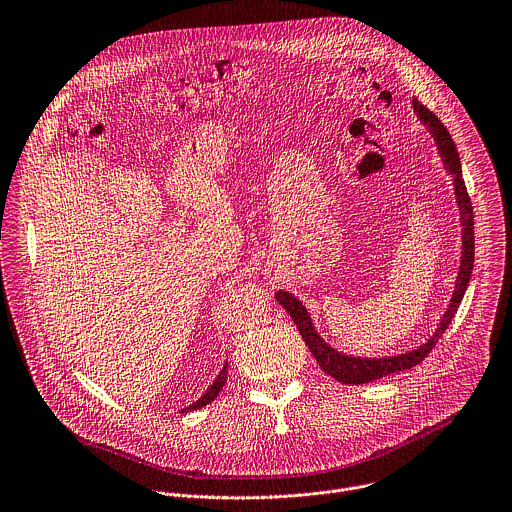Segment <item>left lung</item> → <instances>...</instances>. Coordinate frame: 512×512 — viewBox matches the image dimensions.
I'll use <instances>...</instances> for the list:
<instances>
[{"label":"left lung","instance_id":"left-lung-1","mask_svg":"<svg viewBox=\"0 0 512 512\" xmlns=\"http://www.w3.org/2000/svg\"><path fill=\"white\" fill-rule=\"evenodd\" d=\"M413 109L417 113V119L427 127V131L435 139L437 151L441 155L447 175L453 177V189H455V199H457L459 217H461V265H459L453 297H451L443 317L439 319L435 333L419 347L399 353V355H385V357L347 355V353L331 347L329 343H325V339L317 333L307 307L295 295H291L289 291L275 293L277 303L295 321L305 345L309 347L311 355L317 359L319 367L343 385L371 383L381 377H387V375H393V373H399L405 369H413L415 365H419L433 351V347L439 343L445 329L451 325V321L465 297L467 285L471 281V273H473V265H475V219H473V205H471V199H469V193H467V187L463 181V169H461V157H459L457 145H455L451 133L447 131V127L441 123V119L433 111H429L417 99H413Z\"/></svg>","mask_w":512,"mask_h":512}]
</instances>
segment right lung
<instances>
[{"instance_id":"1","label":"right lung","mask_w":512,"mask_h":512,"mask_svg":"<svg viewBox=\"0 0 512 512\" xmlns=\"http://www.w3.org/2000/svg\"><path fill=\"white\" fill-rule=\"evenodd\" d=\"M225 383H227V361H225V365H223V369L219 371V375L215 377V381L211 383V387L193 403V405H189V407H185V409H181V413H189V411H197V409H201V407H205V405H209L211 401H215V397L221 393V389L225 387Z\"/></svg>"}]
</instances>
